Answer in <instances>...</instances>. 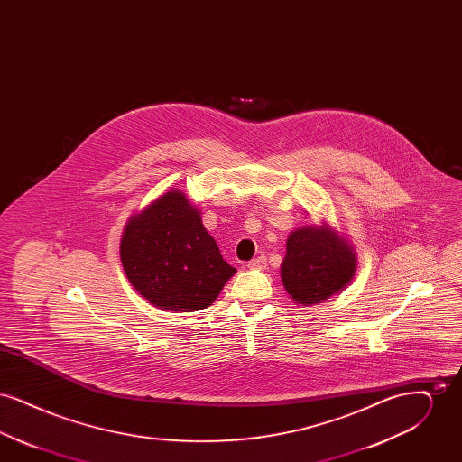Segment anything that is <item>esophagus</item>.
<instances>
[{
    "label": "esophagus",
    "mask_w": 462,
    "mask_h": 462,
    "mask_svg": "<svg viewBox=\"0 0 462 462\" xmlns=\"http://www.w3.org/2000/svg\"><path fill=\"white\" fill-rule=\"evenodd\" d=\"M247 266H249L251 270H264V268H266V258H264V256H260V258H256V260L249 262Z\"/></svg>",
    "instance_id": "esophagus-1"
}]
</instances>
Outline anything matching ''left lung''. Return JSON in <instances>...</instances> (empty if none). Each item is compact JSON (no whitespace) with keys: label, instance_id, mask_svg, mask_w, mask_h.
Segmentation results:
<instances>
[{"label":"left lung","instance_id":"8db88e82","mask_svg":"<svg viewBox=\"0 0 462 462\" xmlns=\"http://www.w3.org/2000/svg\"><path fill=\"white\" fill-rule=\"evenodd\" d=\"M355 272V247L328 221L298 226L289 234L281 277L296 305L324 303L352 284Z\"/></svg>","mask_w":462,"mask_h":462}]
</instances>
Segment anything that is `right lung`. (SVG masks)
<instances>
[{"mask_svg":"<svg viewBox=\"0 0 462 462\" xmlns=\"http://www.w3.org/2000/svg\"><path fill=\"white\" fill-rule=\"evenodd\" d=\"M119 254L130 284L151 305L175 313L209 307L237 272L178 189L130 217Z\"/></svg>","mask_w":462,"mask_h":462,"instance_id":"add662e5","label":"right lung"}]
</instances>
